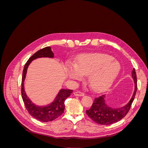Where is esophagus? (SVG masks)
I'll list each match as a JSON object with an SVG mask.
<instances>
[{
	"mask_svg": "<svg viewBox=\"0 0 148 148\" xmlns=\"http://www.w3.org/2000/svg\"><path fill=\"white\" fill-rule=\"evenodd\" d=\"M74 95L76 96H83L84 95V94L80 91H76L74 92Z\"/></svg>",
	"mask_w": 148,
	"mask_h": 148,
	"instance_id": "obj_1",
	"label": "esophagus"
}]
</instances>
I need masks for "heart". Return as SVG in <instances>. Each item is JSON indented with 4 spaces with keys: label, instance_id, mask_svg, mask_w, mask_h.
Here are the masks:
<instances>
[{
    "label": "heart",
    "instance_id": "heart-1",
    "mask_svg": "<svg viewBox=\"0 0 148 148\" xmlns=\"http://www.w3.org/2000/svg\"><path fill=\"white\" fill-rule=\"evenodd\" d=\"M121 71L119 62L105 53H93L83 54L79 57L77 65L67 68L69 77L81 80L88 75V82L96 92L107 90L113 84Z\"/></svg>",
    "mask_w": 148,
    "mask_h": 148
}]
</instances>
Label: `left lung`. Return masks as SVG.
Segmentation results:
<instances>
[{
    "mask_svg": "<svg viewBox=\"0 0 148 148\" xmlns=\"http://www.w3.org/2000/svg\"><path fill=\"white\" fill-rule=\"evenodd\" d=\"M132 75L135 83V91L130 101L126 105L119 108H112L106 102V96L102 95L95 98L91 108L86 110L88 117L98 124L106 125L115 123L125 117L130 109L137 91V78L135 69H133Z\"/></svg>",
    "mask_w": 148,
    "mask_h": 148,
    "instance_id": "8db88e82",
    "label": "left lung"
}]
</instances>
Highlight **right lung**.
<instances>
[{"instance_id": "1", "label": "right lung", "mask_w": 148, "mask_h": 148, "mask_svg": "<svg viewBox=\"0 0 148 148\" xmlns=\"http://www.w3.org/2000/svg\"><path fill=\"white\" fill-rule=\"evenodd\" d=\"M41 57H53V53L51 47H46L37 51L31 56L26 62L23 71V76L21 80V96L25 104L26 109L28 113L41 122H47L56 119L64 113L65 109V101L69 97L73 90L71 89H60L58 95L50 104L44 106H38L31 102L29 98L26 95L24 88V82L26 78L28 67L33 60Z\"/></svg>"}]
</instances>
